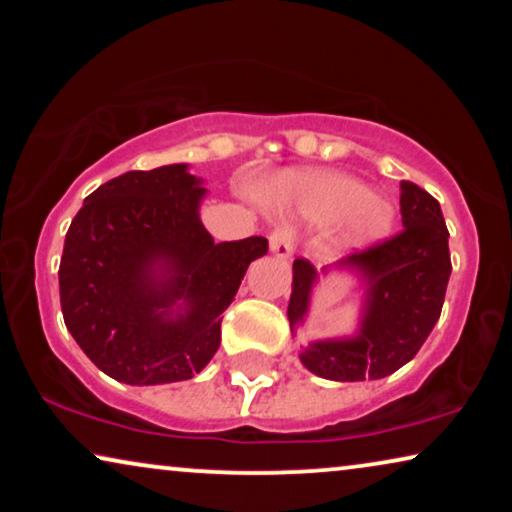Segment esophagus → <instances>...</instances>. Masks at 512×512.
Segmentation results:
<instances>
[{
    "mask_svg": "<svg viewBox=\"0 0 512 512\" xmlns=\"http://www.w3.org/2000/svg\"><path fill=\"white\" fill-rule=\"evenodd\" d=\"M296 247V237L289 226H279L270 233V251L279 258H289Z\"/></svg>",
    "mask_w": 512,
    "mask_h": 512,
    "instance_id": "obj_1",
    "label": "esophagus"
}]
</instances>
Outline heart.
Segmentation results:
<instances>
[{"instance_id": "obj_1", "label": "heart", "mask_w": 512, "mask_h": 512, "mask_svg": "<svg viewBox=\"0 0 512 512\" xmlns=\"http://www.w3.org/2000/svg\"><path fill=\"white\" fill-rule=\"evenodd\" d=\"M275 198L296 207L312 223L347 219L342 240L349 247L382 240L394 221L387 202L375 200L368 186L342 174H289L277 184Z\"/></svg>"}]
</instances>
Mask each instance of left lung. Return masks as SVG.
<instances>
[{"instance_id": "left-lung-1", "label": "left lung", "mask_w": 512, "mask_h": 512, "mask_svg": "<svg viewBox=\"0 0 512 512\" xmlns=\"http://www.w3.org/2000/svg\"><path fill=\"white\" fill-rule=\"evenodd\" d=\"M401 221L396 235L356 249L338 265L363 270L368 310L354 340L312 342L300 361L314 375L338 382L380 380L396 373L429 338L443 310L452 261L447 226L438 200L412 181L401 184ZM317 270L293 261L289 321H303Z\"/></svg>"}]
</instances>
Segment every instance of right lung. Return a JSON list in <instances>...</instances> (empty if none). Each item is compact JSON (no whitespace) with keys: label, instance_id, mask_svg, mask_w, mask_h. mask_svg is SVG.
Listing matches in <instances>:
<instances>
[{"label":"right lung","instance_id":"obj_1","mask_svg":"<svg viewBox=\"0 0 512 512\" xmlns=\"http://www.w3.org/2000/svg\"><path fill=\"white\" fill-rule=\"evenodd\" d=\"M205 188L186 165L132 170L83 202L60 261L69 333L102 373L125 384L191 380L221 342V314L265 237L214 244L200 223ZM166 265L156 280L155 263ZM184 299L177 320L169 307Z\"/></svg>","mask_w":512,"mask_h":512}]
</instances>
